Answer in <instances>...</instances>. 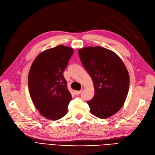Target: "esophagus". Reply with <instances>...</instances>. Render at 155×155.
<instances>
[{
    "mask_svg": "<svg viewBox=\"0 0 155 155\" xmlns=\"http://www.w3.org/2000/svg\"><path fill=\"white\" fill-rule=\"evenodd\" d=\"M74 93H75V94H77V95H78V94H80L82 93V91L81 90V91H76Z\"/></svg>",
    "mask_w": 155,
    "mask_h": 155,
    "instance_id": "esophagus-1",
    "label": "esophagus"
}]
</instances>
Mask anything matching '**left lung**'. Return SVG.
Returning <instances> with one entry per match:
<instances>
[{
  "label": "left lung",
  "instance_id": "8db88e82",
  "mask_svg": "<svg viewBox=\"0 0 155 155\" xmlns=\"http://www.w3.org/2000/svg\"><path fill=\"white\" fill-rule=\"evenodd\" d=\"M78 54L93 81L94 95L87 101L90 113L100 118L113 116L123 106L129 87V73L122 60L98 46L80 49Z\"/></svg>",
  "mask_w": 155,
  "mask_h": 155
}]
</instances>
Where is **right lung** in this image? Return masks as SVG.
<instances>
[{"label": "right lung", "instance_id": "obj_1", "mask_svg": "<svg viewBox=\"0 0 155 155\" xmlns=\"http://www.w3.org/2000/svg\"><path fill=\"white\" fill-rule=\"evenodd\" d=\"M73 49L58 46L43 51L34 60L28 74L29 94L42 115L57 120L66 115L72 99L63 72Z\"/></svg>", "mask_w": 155, "mask_h": 155}]
</instances>
